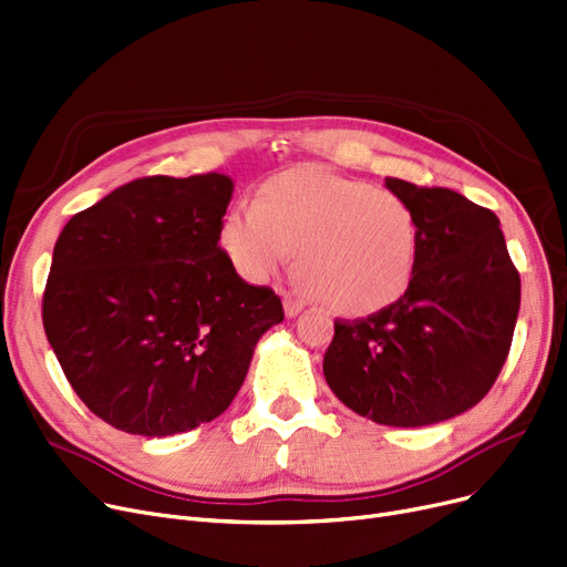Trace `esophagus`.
<instances>
[{
  "mask_svg": "<svg viewBox=\"0 0 567 567\" xmlns=\"http://www.w3.org/2000/svg\"><path fill=\"white\" fill-rule=\"evenodd\" d=\"M282 308H285L287 317H297L303 310V303L297 301V299H291V297H285L282 299Z\"/></svg>",
  "mask_w": 567,
  "mask_h": 567,
  "instance_id": "34e87169",
  "label": "esophagus"
}]
</instances>
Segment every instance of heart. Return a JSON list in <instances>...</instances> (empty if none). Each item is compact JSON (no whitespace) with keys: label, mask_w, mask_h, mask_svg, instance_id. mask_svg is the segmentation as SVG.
<instances>
[{"label":"heart","mask_w":567,"mask_h":567,"mask_svg":"<svg viewBox=\"0 0 567 567\" xmlns=\"http://www.w3.org/2000/svg\"><path fill=\"white\" fill-rule=\"evenodd\" d=\"M219 248L255 285L276 278L299 250L306 291L344 315H371L410 289L420 229L412 208L384 187L297 166L264 181L219 223Z\"/></svg>","instance_id":"heart-1"}]
</instances>
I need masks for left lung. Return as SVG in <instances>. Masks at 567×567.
<instances>
[{"instance_id": "8db88e82", "label": "left lung", "mask_w": 567, "mask_h": 567, "mask_svg": "<svg viewBox=\"0 0 567 567\" xmlns=\"http://www.w3.org/2000/svg\"><path fill=\"white\" fill-rule=\"evenodd\" d=\"M412 208L420 255L410 289L389 308L336 322L324 378L375 424L416 429L477 405L507 359L522 280L496 213L445 187L386 178Z\"/></svg>"}]
</instances>
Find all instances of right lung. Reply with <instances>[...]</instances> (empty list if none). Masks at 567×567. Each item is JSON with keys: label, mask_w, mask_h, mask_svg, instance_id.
Listing matches in <instances>:
<instances>
[{"label": "right lung", "mask_w": 567, "mask_h": 567, "mask_svg": "<svg viewBox=\"0 0 567 567\" xmlns=\"http://www.w3.org/2000/svg\"><path fill=\"white\" fill-rule=\"evenodd\" d=\"M225 174L138 178L73 215L43 293L45 338L79 399L117 431L166 437L223 414L285 319L219 248Z\"/></svg>", "instance_id": "add662e5"}]
</instances>
